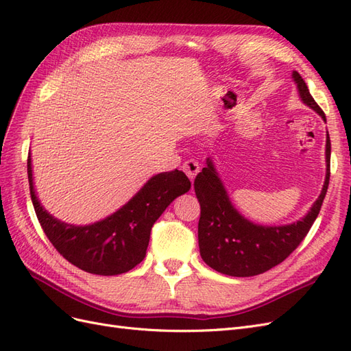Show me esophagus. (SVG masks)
Returning a JSON list of instances; mask_svg holds the SVG:
<instances>
[{"label": "esophagus", "instance_id": "1", "mask_svg": "<svg viewBox=\"0 0 351 351\" xmlns=\"http://www.w3.org/2000/svg\"><path fill=\"white\" fill-rule=\"evenodd\" d=\"M199 169H200V165H199V162H196V161H193V159H189V161H186L184 164H183V171L187 174V177L192 180H195V177H196V174L199 173Z\"/></svg>", "mask_w": 351, "mask_h": 351}]
</instances>
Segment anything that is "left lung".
<instances>
[{
    "instance_id": "1",
    "label": "left lung",
    "mask_w": 351,
    "mask_h": 351,
    "mask_svg": "<svg viewBox=\"0 0 351 351\" xmlns=\"http://www.w3.org/2000/svg\"><path fill=\"white\" fill-rule=\"evenodd\" d=\"M293 79L302 101L319 114L326 123L325 112L315 102L304 80L297 71ZM326 177L322 192L311 210L289 226L267 227L253 224L231 204L212 159L195 178V192L200 204L197 226L200 256L212 269L230 277H253L277 267L303 241L319 214L329 184L331 141L326 132Z\"/></svg>"
}]
</instances>
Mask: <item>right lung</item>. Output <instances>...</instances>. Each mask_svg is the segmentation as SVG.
<instances>
[{
  "label": "right lung",
  "instance_id": "1",
  "mask_svg": "<svg viewBox=\"0 0 351 351\" xmlns=\"http://www.w3.org/2000/svg\"><path fill=\"white\" fill-rule=\"evenodd\" d=\"M30 197L39 224L62 258L89 274L119 275L133 269L146 254L155 221L171 202L189 192L183 171L156 174L124 206L89 226H73L52 217L36 197L27 156Z\"/></svg>",
  "mask_w": 351,
  "mask_h": 351
}]
</instances>
